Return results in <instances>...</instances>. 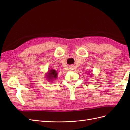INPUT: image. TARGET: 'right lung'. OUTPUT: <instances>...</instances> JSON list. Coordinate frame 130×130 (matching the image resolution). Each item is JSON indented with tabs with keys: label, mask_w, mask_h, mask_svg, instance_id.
I'll return each instance as SVG.
<instances>
[{
	"label": "right lung",
	"mask_w": 130,
	"mask_h": 130,
	"mask_svg": "<svg viewBox=\"0 0 130 130\" xmlns=\"http://www.w3.org/2000/svg\"><path fill=\"white\" fill-rule=\"evenodd\" d=\"M57 73H56V71L55 70H50V71H49L48 75H47V78L48 80H51L53 79H55L57 78Z\"/></svg>",
	"instance_id": "right-lung-1"
}]
</instances>
